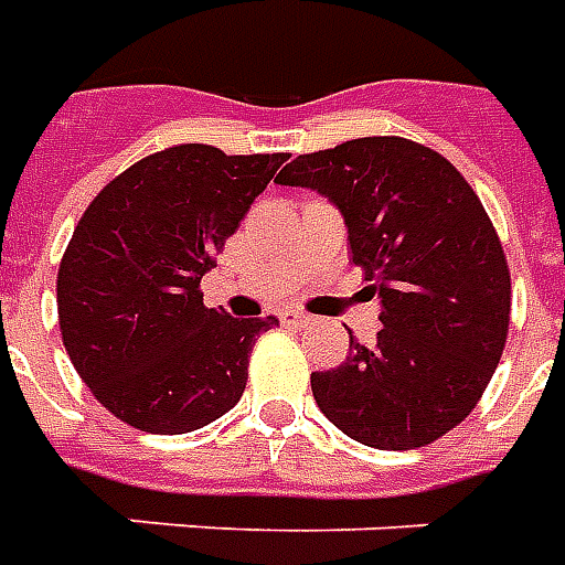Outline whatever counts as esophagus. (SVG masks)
Masks as SVG:
<instances>
[{
  "instance_id": "1",
  "label": "esophagus",
  "mask_w": 565,
  "mask_h": 565,
  "mask_svg": "<svg viewBox=\"0 0 565 565\" xmlns=\"http://www.w3.org/2000/svg\"><path fill=\"white\" fill-rule=\"evenodd\" d=\"M279 319H282V326L286 328H310L316 322L313 316L298 313V310H286V313L279 316Z\"/></svg>"
}]
</instances>
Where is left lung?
I'll use <instances>...</instances> for the list:
<instances>
[{
	"mask_svg": "<svg viewBox=\"0 0 565 565\" xmlns=\"http://www.w3.org/2000/svg\"><path fill=\"white\" fill-rule=\"evenodd\" d=\"M343 215L353 262L380 291L377 343L310 377L343 435L377 450L438 441L481 402L502 359L511 276L481 200L438 151L365 136L301 154L276 175Z\"/></svg>",
	"mask_w": 565,
	"mask_h": 565,
	"instance_id": "obj_1",
	"label": "left lung"
}]
</instances>
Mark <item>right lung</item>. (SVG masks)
<instances>
[{
    "instance_id": "right-lung-1",
    "label": "right lung",
    "mask_w": 565,
    "mask_h": 565,
    "mask_svg": "<svg viewBox=\"0 0 565 565\" xmlns=\"http://www.w3.org/2000/svg\"><path fill=\"white\" fill-rule=\"evenodd\" d=\"M289 154L175 146L148 154L84 210L57 274L63 347L115 417L185 435L227 414L276 316L234 319L200 279Z\"/></svg>"
}]
</instances>
